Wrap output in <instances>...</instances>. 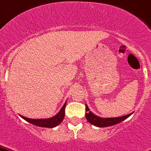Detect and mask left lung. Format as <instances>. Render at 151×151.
Wrapping results in <instances>:
<instances>
[{
	"label": "left lung",
	"mask_w": 151,
	"mask_h": 151,
	"mask_svg": "<svg viewBox=\"0 0 151 151\" xmlns=\"http://www.w3.org/2000/svg\"><path fill=\"white\" fill-rule=\"evenodd\" d=\"M86 120L88 121L90 124H93V125L96 126L98 127H110V126L115 125L119 123L123 122L124 120L127 119L129 116H131L132 113L127 115V116H122V117H117V118H106V119H103V118L98 117L97 116H95L93 114L91 111H89L88 106L86 104Z\"/></svg>",
	"instance_id": "1"
}]
</instances>
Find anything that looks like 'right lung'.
Wrapping results in <instances>:
<instances>
[{"mask_svg":"<svg viewBox=\"0 0 151 151\" xmlns=\"http://www.w3.org/2000/svg\"><path fill=\"white\" fill-rule=\"evenodd\" d=\"M65 106H66V102L64 104V105L63 106L62 109L60 110V111L54 117L50 118V119H28V118L24 117V116H21L22 119H24V120L27 121L32 124L33 125L38 126V127H48V128H53V127H57V125L60 124L65 118Z\"/></svg>","mask_w":151,"mask_h":151,"instance_id":"right-lung-1","label":"right lung"}]
</instances>
